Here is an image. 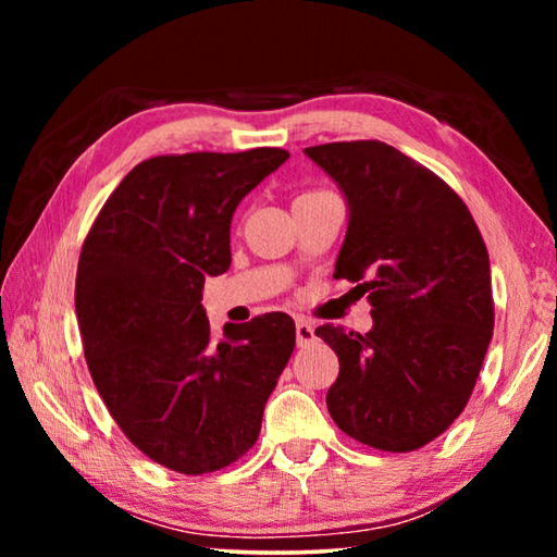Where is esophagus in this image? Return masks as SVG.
<instances>
[{"instance_id":"obj_1","label":"esophagus","mask_w":557,"mask_h":557,"mask_svg":"<svg viewBox=\"0 0 557 557\" xmlns=\"http://www.w3.org/2000/svg\"><path fill=\"white\" fill-rule=\"evenodd\" d=\"M295 334H297V346H309L314 342V326L307 322V319H297L295 324Z\"/></svg>"}]
</instances>
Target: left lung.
Returning a JSON list of instances; mask_svg holds the SVG:
<instances>
[{
    "label": "left lung",
    "instance_id": "8db88e82",
    "mask_svg": "<svg viewBox=\"0 0 557 557\" xmlns=\"http://www.w3.org/2000/svg\"><path fill=\"white\" fill-rule=\"evenodd\" d=\"M305 154L346 199L334 277L373 305L369 334L317 329L338 356L329 414L369 447L418 449L465 410L492 342L482 233L440 176L391 145L334 143Z\"/></svg>",
    "mask_w": 557,
    "mask_h": 557
}]
</instances>
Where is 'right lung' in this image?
<instances>
[{"label":"right lung","mask_w":557,"mask_h":557,"mask_svg":"<svg viewBox=\"0 0 557 557\" xmlns=\"http://www.w3.org/2000/svg\"><path fill=\"white\" fill-rule=\"evenodd\" d=\"M285 149L154 157L122 178L92 223L75 317L100 398L149 459L206 474L243 457L295 348L285 312L225 324L213 342L203 282L231 268L238 203Z\"/></svg>","instance_id":"right-lung-1"}]
</instances>
